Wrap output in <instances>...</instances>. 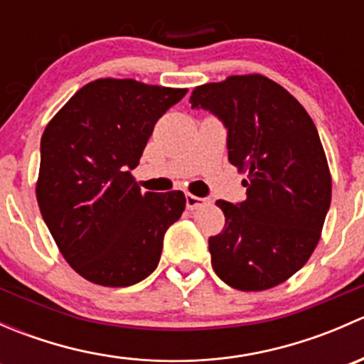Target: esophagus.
<instances>
[{
	"mask_svg": "<svg viewBox=\"0 0 364 364\" xmlns=\"http://www.w3.org/2000/svg\"><path fill=\"white\" fill-rule=\"evenodd\" d=\"M208 203H209L208 199H200V197L192 196V193H186V208H188V209H197V208H200V205H204Z\"/></svg>",
	"mask_w": 364,
	"mask_h": 364,
	"instance_id": "obj_1",
	"label": "esophagus"
}]
</instances>
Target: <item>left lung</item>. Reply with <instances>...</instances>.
<instances>
[{"label":"left lung","instance_id":"left-lung-1","mask_svg":"<svg viewBox=\"0 0 364 364\" xmlns=\"http://www.w3.org/2000/svg\"><path fill=\"white\" fill-rule=\"evenodd\" d=\"M227 127L229 161L247 174V200H216L225 215L209 237L215 273L237 291H267L308 262L331 204V172L314 121L274 80L230 75L192 91Z\"/></svg>","mask_w":364,"mask_h":364}]
</instances>
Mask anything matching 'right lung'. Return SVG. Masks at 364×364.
<instances>
[{
  "instance_id": "add662e5",
  "label": "right lung",
  "mask_w": 364,
  "mask_h": 364,
  "mask_svg": "<svg viewBox=\"0 0 364 364\" xmlns=\"http://www.w3.org/2000/svg\"><path fill=\"white\" fill-rule=\"evenodd\" d=\"M186 91L105 77L80 87L47 123L36 200L61 255L86 280L128 287L159 266L185 193L141 192L130 168Z\"/></svg>"
}]
</instances>
